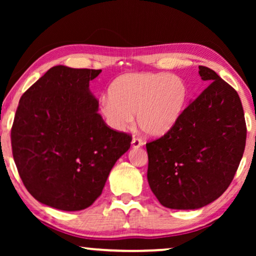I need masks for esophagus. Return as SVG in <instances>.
<instances>
[{"label": "esophagus", "instance_id": "obj_1", "mask_svg": "<svg viewBox=\"0 0 256 256\" xmlns=\"http://www.w3.org/2000/svg\"><path fill=\"white\" fill-rule=\"evenodd\" d=\"M141 146H144V141H142L140 138L134 136L132 138V146H133V148H140Z\"/></svg>", "mask_w": 256, "mask_h": 256}]
</instances>
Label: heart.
Listing matches in <instances>:
<instances>
[{
  "label": "heart",
  "instance_id": "heart-1",
  "mask_svg": "<svg viewBox=\"0 0 256 256\" xmlns=\"http://www.w3.org/2000/svg\"><path fill=\"white\" fill-rule=\"evenodd\" d=\"M188 88L182 78L167 73H130L112 82L110 94L100 99L107 124L128 130L138 115L142 131L158 136L174 126L184 110Z\"/></svg>",
  "mask_w": 256,
  "mask_h": 256
}]
</instances>
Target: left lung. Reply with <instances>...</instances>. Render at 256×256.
Instances as JSON below:
<instances>
[{
  "mask_svg": "<svg viewBox=\"0 0 256 256\" xmlns=\"http://www.w3.org/2000/svg\"><path fill=\"white\" fill-rule=\"evenodd\" d=\"M208 86L166 134L146 144L148 182L170 209H198L228 188L244 154L246 123L240 96L206 66Z\"/></svg>",
  "mask_w": 256,
  "mask_h": 256,
  "instance_id": "left-lung-1",
  "label": "left lung"
}]
</instances>
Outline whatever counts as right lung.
I'll use <instances>...</instances> for the list:
<instances>
[{"instance_id": "obj_1", "label": "right lung", "mask_w": 256, "mask_h": 256, "mask_svg": "<svg viewBox=\"0 0 256 256\" xmlns=\"http://www.w3.org/2000/svg\"><path fill=\"white\" fill-rule=\"evenodd\" d=\"M100 72L53 66L21 96L12 154L26 188L42 204L64 211L90 206L130 149L132 136L98 114L89 81Z\"/></svg>"}]
</instances>
